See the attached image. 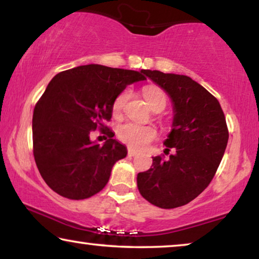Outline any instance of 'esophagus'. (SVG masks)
Returning a JSON list of instances; mask_svg holds the SVG:
<instances>
[{
    "label": "esophagus",
    "instance_id": "1",
    "mask_svg": "<svg viewBox=\"0 0 259 259\" xmlns=\"http://www.w3.org/2000/svg\"><path fill=\"white\" fill-rule=\"evenodd\" d=\"M137 154H138L137 151L132 150V148H128V155H130V157H134V155H137Z\"/></svg>",
    "mask_w": 259,
    "mask_h": 259
}]
</instances>
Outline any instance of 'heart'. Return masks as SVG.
<instances>
[{
    "mask_svg": "<svg viewBox=\"0 0 259 259\" xmlns=\"http://www.w3.org/2000/svg\"><path fill=\"white\" fill-rule=\"evenodd\" d=\"M144 95L150 106L157 100L166 101V95L164 92L155 87L145 88ZM128 97L130 92L123 91L122 93H120L115 98L114 102H113V113L114 114L121 112ZM155 136H157V132H155L153 127L141 125V123L138 122H125L118 127V137L120 138V140L128 145L130 147L136 148V150H140V148L147 146L154 139Z\"/></svg>",
    "mask_w": 259,
    "mask_h": 259,
    "instance_id": "heart-1",
    "label": "heart"
}]
</instances>
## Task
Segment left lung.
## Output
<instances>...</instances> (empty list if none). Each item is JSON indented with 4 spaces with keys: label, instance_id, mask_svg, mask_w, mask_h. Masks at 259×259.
<instances>
[{
    "label": "left lung",
    "instance_id": "8db88e82",
    "mask_svg": "<svg viewBox=\"0 0 259 259\" xmlns=\"http://www.w3.org/2000/svg\"><path fill=\"white\" fill-rule=\"evenodd\" d=\"M143 70L172 101V130L164 145L175 153L167 160L153 157L151 168L138 173V189L155 206L179 207L199 196L214 177L229 140L225 115L217 99L190 76Z\"/></svg>",
    "mask_w": 259,
    "mask_h": 259
}]
</instances>
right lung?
Returning <instances> with one entry per match:
<instances>
[{
	"instance_id": "obj_1",
	"label": "right lung",
	"mask_w": 259,
	"mask_h": 259,
	"mask_svg": "<svg viewBox=\"0 0 259 259\" xmlns=\"http://www.w3.org/2000/svg\"><path fill=\"white\" fill-rule=\"evenodd\" d=\"M144 80V70L95 63L53 77L33 114L35 162L53 191L79 200L104 189L127 148L113 136L101 146L91 140V131L102 130L112 118L115 98L128 84Z\"/></svg>"
}]
</instances>
